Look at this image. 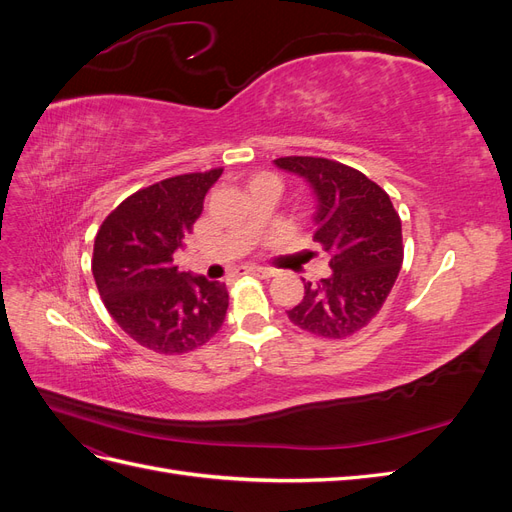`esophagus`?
Segmentation results:
<instances>
[{
    "mask_svg": "<svg viewBox=\"0 0 512 512\" xmlns=\"http://www.w3.org/2000/svg\"><path fill=\"white\" fill-rule=\"evenodd\" d=\"M243 273L258 275V277H273V271H271V269H265V267H245Z\"/></svg>",
    "mask_w": 512,
    "mask_h": 512,
    "instance_id": "34e87169",
    "label": "esophagus"
}]
</instances>
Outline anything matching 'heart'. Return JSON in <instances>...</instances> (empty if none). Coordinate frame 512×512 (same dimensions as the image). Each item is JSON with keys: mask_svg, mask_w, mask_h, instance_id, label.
Instances as JSON below:
<instances>
[{"mask_svg": "<svg viewBox=\"0 0 512 512\" xmlns=\"http://www.w3.org/2000/svg\"><path fill=\"white\" fill-rule=\"evenodd\" d=\"M258 177H271V175H258ZM258 177H254V179H258ZM254 179H252V181H254Z\"/></svg>", "mask_w": 512, "mask_h": 512, "instance_id": "obj_1", "label": "heart"}]
</instances>
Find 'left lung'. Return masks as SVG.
<instances>
[{"mask_svg": "<svg viewBox=\"0 0 512 512\" xmlns=\"http://www.w3.org/2000/svg\"><path fill=\"white\" fill-rule=\"evenodd\" d=\"M316 194L314 241L331 256L333 273L305 282L303 301L288 309L299 329L344 339L376 318L404 262L401 220L389 194L361 170L309 156L277 158Z\"/></svg>", "mask_w": 512, "mask_h": 512, "instance_id": "obj_1", "label": "left lung"}]
</instances>
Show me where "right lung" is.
<instances>
[{
    "label": "right lung",
    "mask_w": 512,
    "mask_h": 512,
    "mask_svg": "<svg viewBox=\"0 0 512 512\" xmlns=\"http://www.w3.org/2000/svg\"><path fill=\"white\" fill-rule=\"evenodd\" d=\"M224 168L158 181L106 215L91 273L104 307L123 333L158 354H185L220 331L228 290L222 282L179 271L205 196Z\"/></svg>",
    "instance_id": "1"
}]
</instances>
